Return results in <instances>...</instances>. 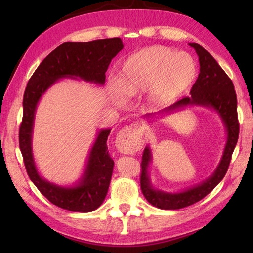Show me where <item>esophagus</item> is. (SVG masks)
I'll list each match as a JSON object with an SVG mask.
<instances>
[{"instance_id":"obj_1","label":"esophagus","mask_w":253,"mask_h":253,"mask_svg":"<svg viewBox=\"0 0 253 253\" xmlns=\"http://www.w3.org/2000/svg\"><path fill=\"white\" fill-rule=\"evenodd\" d=\"M143 127L138 123H132L118 132L116 137V148L123 154L136 153L142 145Z\"/></svg>"}]
</instances>
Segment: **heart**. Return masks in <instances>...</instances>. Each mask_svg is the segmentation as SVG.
<instances>
[{
    "label": "heart",
    "instance_id": "1",
    "mask_svg": "<svg viewBox=\"0 0 253 253\" xmlns=\"http://www.w3.org/2000/svg\"><path fill=\"white\" fill-rule=\"evenodd\" d=\"M196 75L198 68L190 54L158 45L127 58L119 70L117 84L124 98L147 91L148 105L164 107L184 95Z\"/></svg>",
    "mask_w": 253,
    "mask_h": 253
}]
</instances>
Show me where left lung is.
I'll list each match as a JSON object with an SVG mask.
<instances>
[{
  "mask_svg": "<svg viewBox=\"0 0 253 253\" xmlns=\"http://www.w3.org/2000/svg\"><path fill=\"white\" fill-rule=\"evenodd\" d=\"M194 48L200 61V74L195 84L191 89V96L178 100L168 108L163 109L157 115L164 116L170 113L184 109L188 106H201L213 109L219 114L226 131V143L219 165L216 166L211 176L202 183L194 185L185 191L177 193L160 191L153 186L149 177V164L152 163V149H144L142 158V174H140V187L149 203L163 210H177L188 207L207 196L225 176L231 156L239 138V122L237 113V95L234 85L224 70L219 66L216 60L210 54L203 46L198 43H190ZM155 114L146 115L149 118Z\"/></svg>",
  "mask_w": 253,
  "mask_h": 253,
  "instance_id": "8db88e82",
  "label": "left lung"
}]
</instances>
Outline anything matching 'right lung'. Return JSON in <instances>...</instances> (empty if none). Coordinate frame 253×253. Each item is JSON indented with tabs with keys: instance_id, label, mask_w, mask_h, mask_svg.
Here are the masks:
<instances>
[{
	"instance_id": "obj_1",
	"label": "right lung",
	"mask_w": 253,
	"mask_h": 253,
	"mask_svg": "<svg viewBox=\"0 0 253 253\" xmlns=\"http://www.w3.org/2000/svg\"><path fill=\"white\" fill-rule=\"evenodd\" d=\"M123 48L121 38L65 42L40 63L25 88L23 118L19 131V144L25 169L38 190L51 203L68 211L91 212L104 202L114 169V161L107 147V138L111 129H101L97 134L79 181L71 186L57 185L41 176L34 162L32 137L37 106L43 93L62 78L104 84L111 59Z\"/></svg>"
}]
</instances>
